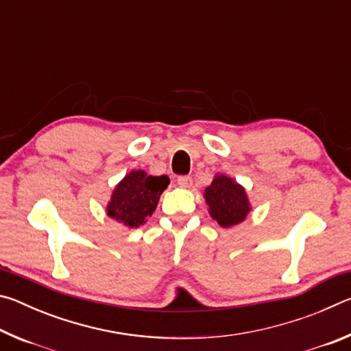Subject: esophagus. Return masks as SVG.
Wrapping results in <instances>:
<instances>
[{"instance_id": "34e87169", "label": "esophagus", "mask_w": 351, "mask_h": 351, "mask_svg": "<svg viewBox=\"0 0 351 351\" xmlns=\"http://www.w3.org/2000/svg\"><path fill=\"white\" fill-rule=\"evenodd\" d=\"M178 184H180L181 187H190L192 186V176H189V175L178 176Z\"/></svg>"}]
</instances>
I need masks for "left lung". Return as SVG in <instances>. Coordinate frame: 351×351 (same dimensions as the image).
Segmentation results:
<instances>
[{
	"mask_svg": "<svg viewBox=\"0 0 351 351\" xmlns=\"http://www.w3.org/2000/svg\"><path fill=\"white\" fill-rule=\"evenodd\" d=\"M206 203L213 219L223 228L239 224L249 212L247 197L245 189L234 182L230 178L218 175L204 193Z\"/></svg>",
	"mask_w": 351,
	"mask_h": 351,
	"instance_id": "left-lung-1",
	"label": "left lung"
}]
</instances>
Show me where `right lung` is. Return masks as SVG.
<instances>
[{"label":"right lung","mask_w":351,"mask_h":351,"mask_svg":"<svg viewBox=\"0 0 351 351\" xmlns=\"http://www.w3.org/2000/svg\"><path fill=\"white\" fill-rule=\"evenodd\" d=\"M169 184L167 175L150 176L142 170L132 171L117 184L106 212L117 221L138 228L156 209L159 197Z\"/></svg>","instance_id":"1"}]
</instances>
